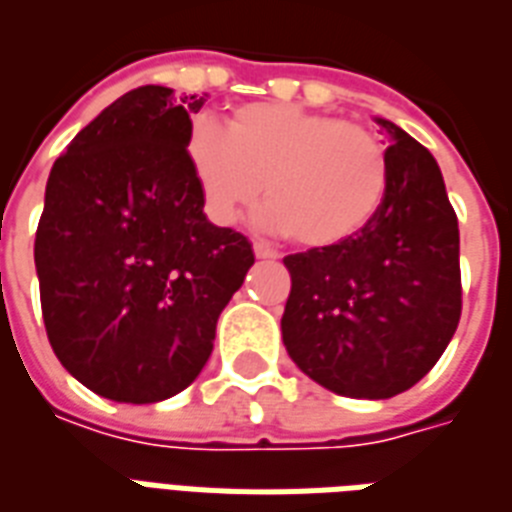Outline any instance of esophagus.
<instances>
[{
    "instance_id": "34e87169",
    "label": "esophagus",
    "mask_w": 512,
    "mask_h": 512,
    "mask_svg": "<svg viewBox=\"0 0 512 512\" xmlns=\"http://www.w3.org/2000/svg\"><path fill=\"white\" fill-rule=\"evenodd\" d=\"M253 253H256V259H278V251H272L270 245H264V242H256Z\"/></svg>"
}]
</instances>
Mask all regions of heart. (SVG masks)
<instances>
[{"label": "heart", "mask_w": 512, "mask_h": 512, "mask_svg": "<svg viewBox=\"0 0 512 512\" xmlns=\"http://www.w3.org/2000/svg\"><path fill=\"white\" fill-rule=\"evenodd\" d=\"M186 159L213 224H237L264 180L272 202L264 224L307 248L359 234L388 186L386 148L375 134L286 102L237 107L226 129L197 118L188 126Z\"/></svg>", "instance_id": "b5f03b06"}]
</instances>
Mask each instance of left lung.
<instances>
[{"label": "left lung", "mask_w": 512, "mask_h": 512, "mask_svg": "<svg viewBox=\"0 0 512 512\" xmlns=\"http://www.w3.org/2000/svg\"><path fill=\"white\" fill-rule=\"evenodd\" d=\"M388 134V186L351 240L283 259L291 294L283 345L307 378L353 399L416 386L451 343L461 315L459 221L443 172L421 142Z\"/></svg>", "instance_id": "left-lung-1"}]
</instances>
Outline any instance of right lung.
Instances as JSON below:
<instances>
[{
    "label": "right lung",
    "mask_w": 512,
    "mask_h": 512,
    "mask_svg": "<svg viewBox=\"0 0 512 512\" xmlns=\"http://www.w3.org/2000/svg\"><path fill=\"white\" fill-rule=\"evenodd\" d=\"M202 105L134 88L75 134L45 186L34 240L45 332L64 370L113 402L191 386L253 264L245 234L207 221L188 167Z\"/></svg>",
    "instance_id": "add662e5"
}]
</instances>
